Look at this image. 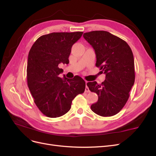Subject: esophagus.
<instances>
[{
	"label": "esophagus",
	"mask_w": 156,
	"mask_h": 156,
	"mask_svg": "<svg viewBox=\"0 0 156 156\" xmlns=\"http://www.w3.org/2000/svg\"><path fill=\"white\" fill-rule=\"evenodd\" d=\"M87 81H85V83H86V88H85V92H90V90H89V88H88V87L87 86Z\"/></svg>",
	"instance_id": "obj_1"
}]
</instances>
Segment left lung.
Here are the masks:
<instances>
[{
  "mask_svg": "<svg viewBox=\"0 0 156 156\" xmlns=\"http://www.w3.org/2000/svg\"><path fill=\"white\" fill-rule=\"evenodd\" d=\"M83 37L95 51L96 66L105 74L101 84L96 81L87 84L90 90L98 96L91 109L101 116H114L126 105L134 84L133 53L124 40L107 31L86 32Z\"/></svg>",
  "mask_w": 156,
  "mask_h": 156,
  "instance_id": "1",
  "label": "left lung"
}]
</instances>
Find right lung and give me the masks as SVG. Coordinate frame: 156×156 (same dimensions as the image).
I'll use <instances>...</instances> for the list:
<instances>
[{"label": "right lung", "instance_id": "1", "mask_svg": "<svg viewBox=\"0 0 156 156\" xmlns=\"http://www.w3.org/2000/svg\"><path fill=\"white\" fill-rule=\"evenodd\" d=\"M83 32H53L40 36L32 45L28 56V87L39 110L49 118L65 115L73 99L84 92L85 82L79 76L68 79L59 75L60 63H69L72 45Z\"/></svg>", "mask_w": 156, "mask_h": 156}]
</instances>
